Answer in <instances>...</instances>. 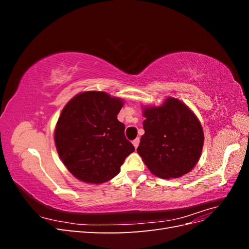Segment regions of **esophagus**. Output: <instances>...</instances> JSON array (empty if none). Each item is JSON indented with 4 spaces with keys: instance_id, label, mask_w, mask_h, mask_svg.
<instances>
[{
    "instance_id": "esophagus-1",
    "label": "esophagus",
    "mask_w": 249,
    "mask_h": 249,
    "mask_svg": "<svg viewBox=\"0 0 249 249\" xmlns=\"http://www.w3.org/2000/svg\"><path fill=\"white\" fill-rule=\"evenodd\" d=\"M139 142H140V138H136L135 140H133V145L135 146V148H137L139 145Z\"/></svg>"
}]
</instances>
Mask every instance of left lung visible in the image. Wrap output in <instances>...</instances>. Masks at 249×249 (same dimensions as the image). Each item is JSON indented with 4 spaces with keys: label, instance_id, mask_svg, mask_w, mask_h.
I'll list each match as a JSON object with an SVG mask.
<instances>
[{
    "label": "left lung",
    "instance_id": "1",
    "mask_svg": "<svg viewBox=\"0 0 249 249\" xmlns=\"http://www.w3.org/2000/svg\"><path fill=\"white\" fill-rule=\"evenodd\" d=\"M137 153L149 171L162 178H179L199 160L203 132L197 117L186 105L167 97L160 107H144Z\"/></svg>",
    "mask_w": 249,
    "mask_h": 249
}]
</instances>
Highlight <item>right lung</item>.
Returning <instances> with one entry per match:
<instances>
[{"label": "right lung", "mask_w": 249, "mask_h": 249, "mask_svg": "<svg viewBox=\"0 0 249 249\" xmlns=\"http://www.w3.org/2000/svg\"><path fill=\"white\" fill-rule=\"evenodd\" d=\"M123 106L122 100L103 91L79 93L65 105L56 124L55 144L65 167L78 179L107 182L135 150L117 119Z\"/></svg>", "instance_id": "1"}]
</instances>
